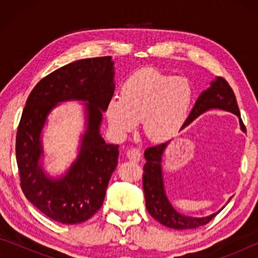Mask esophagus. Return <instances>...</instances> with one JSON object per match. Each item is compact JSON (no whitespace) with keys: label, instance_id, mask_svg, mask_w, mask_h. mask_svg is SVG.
<instances>
[{"label":"esophagus","instance_id":"1","mask_svg":"<svg viewBox=\"0 0 258 258\" xmlns=\"http://www.w3.org/2000/svg\"><path fill=\"white\" fill-rule=\"evenodd\" d=\"M126 157L133 162H140L141 158H142V153H141V150L137 149V148H130V149L126 151Z\"/></svg>","mask_w":258,"mask_h":258}]
</instances>
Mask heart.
Returning <instances> with one entry per match:
<instances>
[{
    "instance_id": "b5f03b06",
    "label": "heart",
    "mask_w": 258,
    "mask_h": 258,
    "mask_svg": "<svg viewBox=\"0 0 258 258\" xmlns=\"http://www.w3.org/2000/svg\"><path fill=\"white\" fill-rule=\"evenodd\" d=\"M194 100L195 90L188 79L144 68L124 81L121 97L108 101L105 117L117 137L126 136L142 121L148 139L165 142L183 129Z\"/></svg>"
}]
</instances>
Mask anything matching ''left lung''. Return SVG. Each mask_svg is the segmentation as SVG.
Masks as SVG:
<instances>
[{
	"label": "left lung",
	"instance_id": "8db88e82",
	"mask_svg": "<svg viewBox=\"0 0 258 258\" xmlns=\"http://www.w3.org/2000/svg\"><path fill=\"white\" fill-rule=\"evenodd\" d=\"M209 110H224L236 115L238 117L239 128L243 133L246 132L241 119V114H239L234 91L227 81L222 77H215L210 82L209 88L202 91V94L197 98L191 112L189 114V117L186 119L183 129L188 126L192 121H195L197 117H200L201 115H203L204 112ZM170 142L171 140L158 144V146L148 148L144 151V158H146L147 163L143 167V190L144 196H146V207L148 213L161 224L168 228L178 229V230L179 229H194L200 227V225L207 224L225 206L222 207L216 213L208 215V216L194 217L176 210L168 199L164 186L162 161H163L165 149ZM231 197L228 200L227 203H229Z\"/></svg>",
	"mask_w": 258,
	"mask_h": 258
}]
</instances>
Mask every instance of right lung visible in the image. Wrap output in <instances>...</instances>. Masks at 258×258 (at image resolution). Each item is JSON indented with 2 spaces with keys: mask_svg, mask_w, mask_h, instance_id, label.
<instances>
[{
  "mask_svg": "<svg viewBox=\"0 0 258 258\" xmlns=\"http://www.w3.org/2000/svg\"><path fill=\"white\" fill-rule=\"evenodd\" d=\"M115 90L111 56L72 62L42 79L23 109L16 135V161L21 188L28 201L51 220L64 224L84 222L103 204L118 146L105 143L101 124ZM84 103L85 130L78 155L64 173L50 175L45 169L43 132L58 104Z\"/></svg>",
  "mask_w": 258,
  "mask_h": 258,
  "instance_id": "right-lung-1",
  "label": "right lung"
}]
</instances>
